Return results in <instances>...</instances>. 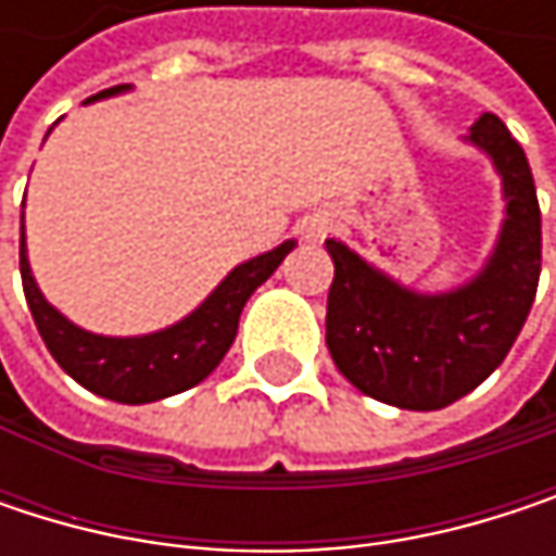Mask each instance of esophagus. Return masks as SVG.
<instances>
[{
  "label": "esophagus",
  "mask_w": 556,
  "mask_h": 556,
  "mask_svg": "<svg viewBox=\"0 0 556 556\" xmlns=\"http://www.w3.org/2000/svg\"><path fill=\"white\" fill-rule=\"evenodd\" d=\"M328 231H331V218H328V215H315V218L305 225V238H308V241H321Z\"/></svg>",
  "instance_id": "obj_1"
}]
</instances>
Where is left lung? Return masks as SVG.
I'll return each instance as SVG.
<instances>
[{
	"mask_svg": "<svg viewBox=\"0 0 556 556\" xmlns=\"http://www.w3.org/2000/svg\"><path fill=\"white\" fill-rule=\"evenodd\" d=\"M467 141L502 179L505 218L490 261L451 292H415L328 238L334 261L325 341L334 367L395 408L434 412L480 387L511 351L541 277V208L521 144L493 112Z\"/></svg>",
	"mask_w": 556,
	"mask_h": 556,
	"instance_id": "1",
	"label": "left lung"
}]
</instances>
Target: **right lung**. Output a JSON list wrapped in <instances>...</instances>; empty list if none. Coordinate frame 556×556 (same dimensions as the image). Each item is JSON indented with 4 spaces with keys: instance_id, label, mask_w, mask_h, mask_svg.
I'll list each match as a JSON object with an SVG mask.
<instances>
[{
    "instance_id": "right-lung-1",
    "label": "right lung",
    "mask_w": 556,
    "mask_h": 556,
    "mask_svg": "<svg viewBox=\"0 0 556 556\" xmlns=\"http://www.w3.org/2000/svg\"><path fill=\"white\" fill-rule=\"evenodd\" d=\"M125 89L131 86H112L86 102L109 99ZM292 248L295 241H282L274 251L244 261L182 321L138 338L92 334L73 325L70 318H63L31 277V264L25 251V225H22V286L48 351L79 387L112 402L144 405L176 395L182 389H192L222 364V357L235 344L244 302L261 282L274 277V270Z\"/></svg>"
}]
</instances>
